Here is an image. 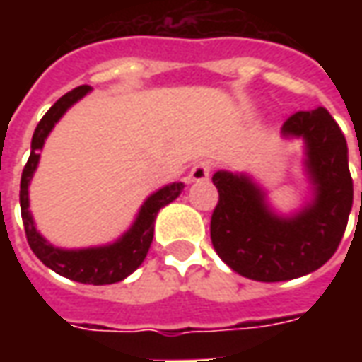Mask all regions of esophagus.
<instances>
[{
    "instance_id": "obj_1",
    "label": "esophagus",
    "mask_w": 362,
    "mask_h": 362,
    "mask_svg": "<svg viewBox=\"0 0 362 362\" xmlns=\"http://www.w3.org/2000/svg\"><path fill=\"white\" fill-rule=\"evenodd\" d=\"M213 170V163L211 160H199L196 165L192 166L189 170V182H204L209 178V174Z\"/></svg>"
}]
</instances>
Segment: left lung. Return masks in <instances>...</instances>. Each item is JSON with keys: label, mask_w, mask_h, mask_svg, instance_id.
Segmentation results:
<instances>
[{"label": "left lung", "mask_w": 362, "mask_h": 362, "mask_svg": "<svg viewBox=\"0 0 362 362\" xmlns=\"http://www.w3.org/2000/svg\"><path fill=\"white\" fill-rule=\"evenodd\" d=\"M283 134L304 137L316 184L314 204L295 219L267 211L264 196L246 176H213L219 192L209 228L213 248L236 273L264 283L296 279L324 266L341 243L353 205L347 141L332 114L322 106L295 112Z\"/></svg>", "instance_id": "left-lung-1"}]
</instances>
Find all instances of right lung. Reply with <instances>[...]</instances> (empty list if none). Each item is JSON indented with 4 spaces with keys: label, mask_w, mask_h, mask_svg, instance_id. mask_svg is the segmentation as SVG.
<instances>
[{
    "label": "right lung",
    "mask_w": 362,
    "mask_h": 362,
    "mask_svg": "<svg viewBox=\"0 0 362 362\" xmlns=\"http://www.w3.org/2000/svg\"><path fill=\"white\" fill-rule=\"evenodd\" d=\"M89 85H81V87L66 93L62 98L56 100V104L38 122L35 135H33V143H30V157H28L27 165L21 174V217L25 223V235H27L28 246L44 266H48L50 269L71 281L89 283V285H110V283L126 279L129 273H134L137 267L141 266V262L149 252L151 243H153L155 217H157L158 209L180 196L184 186L180 182H176V184L158 189L157 194H153L143 204L134 227L129 228L118 243L104 246V248L59 250V248H54L52 244L46 243L42 236L36 233L35 223H33V217L28 211V182L33 178V173L38 165V157H40L38 151L42 149L44 139L48 137L54 124L62 118V114L71 104L77 103L85 93H89Z\"/></svg>",
    "instance_id": "obj_1"
}]
</instances>
